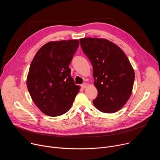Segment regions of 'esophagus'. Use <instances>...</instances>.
Instances as JSON below:
<instances>
[{
  "instance_id": "esophagus-1",
  "label": "esophagus",
  "mask_w": 160,
  "mask_h": 160,
  "mask_svg": "<svg viewBox=\"0 0 160 160\" xmlns=\"http://www.w3.org/2000/svg\"><path fill=\"white\" fill-rule=\"evenodd\" d=\"M86 87H87V83H83L81 85V87H82V88H86Z\"/></svg>"
}]
</instances>
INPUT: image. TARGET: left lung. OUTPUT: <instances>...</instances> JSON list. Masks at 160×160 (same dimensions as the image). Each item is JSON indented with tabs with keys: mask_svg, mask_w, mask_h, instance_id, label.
<instances>
[{
	"mask_svg": "<svg viewBox=\"0 0 160 160\" xmlns=\"http://www.w3.org/2000/svg\"><path fill=\"white\" fill-rule=\"evenodd\" d=\"M80 42L93 68L94 85L98 92L93 101L94 106L106 113L119 111L132 94L135 78L127 56L107 39L83 38Z\"/></svg>",
	"mask_w": 160,
	"mask_h": 160,
	"instance_id": "1",
	"label": "left lung"
}]
</instances>
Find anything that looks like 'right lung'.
<instances>
[{
    "instance_id": "add662e5",
    "label": "right lung",
    "mask_w": 160,
    "mask_h": 160,
    "mask_svg": "<svg viewBox=\"0 0 160 160\" xmlns=\"http://www.w3.org/2000/svg\"><path fill=\"white\" fill-rule=\"evenodd\" d=\"M78 45V40L49 42L31 62L27 88L33 102L46 115L58 117L66 112L79 92L69 68Z\"/></svg>"
}]
</instances>
